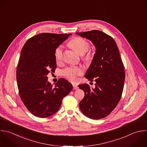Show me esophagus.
Listing matches in <instances>:
<instances>
[{"label":"esophagus","mask_w":147,"mask_h":147,"mask_svg":"<svg viewBox=\"0 0 147 147\" xmlns=\"http://www.w3.org/2000/svg\"><path fill=\"white\" fill-rule=\"evenodd\" d=\"M79 88V87L77 86V85H76V84H73V88H74V90H76V89H78Z\"/></svg>","instance_id":"1"}]
</instances>
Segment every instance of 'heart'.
I'll list each match as a JSON object with an SVG mask.
<instances>
[{
    "instance_id": "1",
    "label": "heart",
    "mask_w": 147,
    "mask_h": 147,
    "mask_svg": "<svg viewBox=\"0 0 147 147\" xmlns=\"http://www.w3.org/2000/svg\"><path fill=\"white\" fill-rule=\"evenodd\" d=\"M69 45L73 48L80 55H84L90 49V44L88 42L81 37H75L72 39L69 42ZM63 47L62 45L59 46L55 50V57L57 62H60L63 59ZM92 59V55L88 52L83 56V59L86 61H90ZM83 71L82 68L71 66L67 67L63 70V75L72 82H75L77 79V76L82 74Z\"/></svg>"
}]
</instances>
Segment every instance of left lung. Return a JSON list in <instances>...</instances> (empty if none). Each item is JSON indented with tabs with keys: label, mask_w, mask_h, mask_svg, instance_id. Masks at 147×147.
Returning <instances> with one entry per match:
<instances>
[{
	"label": "left lung",
	"mask_w": 147,
	"mask_h": 147,
	"mask_svg": "<svg viewBox=\"0 0 147 147\" xmlns=\"http://www.w3.org/2000/svg\"><path fill=\"white\" fill-rule=\"evenodd\" d=\"M76 34L91 40L96 47L92 61L84 76L96 82L95 87L92 88L87 83L79 85L84 92L79 107L83 114L91 119L103 118L111 113L121 98L125 78L123 64L111 36L96 30Z\"/></svg>",
	"instance_id": "obj_1"
}]
</instances>
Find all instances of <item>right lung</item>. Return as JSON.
Listing matches in <instances>:
<instances>
[{
    "instance_id": "right-lung-1",
    "label": "right lung",
    "mask_w": 147,
    "mask_h": 147,
    "mask_svg": "<svg viewBox=\"0 0 147 147\" xmlns=\"http://www.w3.org/2000/svg\"><path fill=\"white\" fill-rule=\"evenodd\" d=\"M71 35L39 34L29 38L21 50L17 68L19 94L28 110L36 117L47 118L55 114L64 97L73 88L63 78L53 86L47 77L56 68V49Z\"/></svg>"
}]
</instances>
